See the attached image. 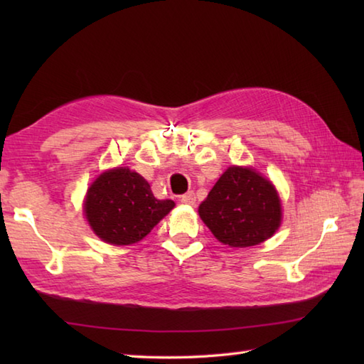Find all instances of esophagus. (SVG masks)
<instances>
[{
	"mask_svg": "<svg viewBox=\"0 0 364 364\" xmlns=\"http://www.w3.org/2000/svg\"><path fill=\"white\" fill-rule=\"evenodd\" d=\"M180 200H181L183 205L194 206V205H196V194H194V192H192V191H189V192H186V194H183V196L180 197Z\"/></svg>",
	"mask_w": 364,
	"mask_h": 364,
	"instance_id": "obj_1",
	"label": "esophagus"
}]
</instances>
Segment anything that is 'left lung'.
<instances>
[{
  "instance_id": "8db88e82",
  "label": "left lung",
  "mask_w": 364,
  "mask_h": 364,
  "mask_svg": "<svg viewBox=\"0 0 364 364\" xmlns=\"http://www.w3.org/2000/svg\"><path fill=\"white\" fill-rule=\"evenodd\" d=\"M198 214L222 244L250 247L266 241L282 222L280 198L272 183L247 167H228Z\"/></svg>"
}]
</instances>
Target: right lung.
Listing matches in <instances>:
<instances>
[{"label": "right lung", "mask_w": 364, "mask_h": 364, "mask_svg": "<svg viewBox=\"0 0 364 364\" xmlns=\"http://www.w3.org/2000/svg\"><path fill=\"white\" fill-rule=\"evenodd\" d=\"M172 200H158L144 176L129 168L100 175L87 191L84 211L105 242L129 245L141 241L172 210Z\"/></svg>", "instance_id": "obj_1"}]
</instances>
